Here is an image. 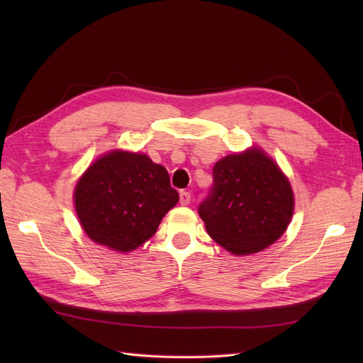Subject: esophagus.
Here are the masks:
<instances>
[{
    "label": "esophagus",
    "mask_w": 363,
    "mask_h": 363,
    "mask_svg": "<svg viewBox=\"0 0 363 363\" xmlns=\"http://www.w3.org/2000/svg\"><path fill=\"white\" fill-rule=\"evenodd\" d=\"M190 199H191L190 191H187V190H182V191H181V195H179V201H181V204H182V206H187V204L190 203Z\"/></svg>",
    "instance_id": "1"
}]
</instances>
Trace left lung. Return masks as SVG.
<instances>
[{
    "label": "left lung",
    "instance_id": "left-lung-1",
    "mask_svg": "<svg viewBox=\"0 0 363 363\" xmlns=\"http://www.w3.org/2000/svg\"><path fill=\"white\" fill-rule=\"evenodd\" d=\"M209 195L198 213L215 242L233 254L274 243L293 215L289 179L260 150L230 154L213 167Z\"/></svg>",
    "mask_w": 363,
    "mask_h": 363
}]
</instances>
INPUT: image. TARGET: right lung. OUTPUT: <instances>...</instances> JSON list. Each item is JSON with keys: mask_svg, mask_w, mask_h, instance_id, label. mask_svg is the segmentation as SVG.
<instances>
[{"mask_svg": "<svg viewBox=\"0 0 363 363\" xmlns=\"http://www.w3.org/2000/svg\"><path fill=\"white\" fill-rule=\"evenodd\" d=\"M179 201L167 169L145 154L112 151L90 165L74 190L81 226L91 240L120 252L151 238Z\"/></svg>", "mask_w": 363, "mask_h": 363, "instance_id": "add662e5", "label": "right lung"}]
</instances>
